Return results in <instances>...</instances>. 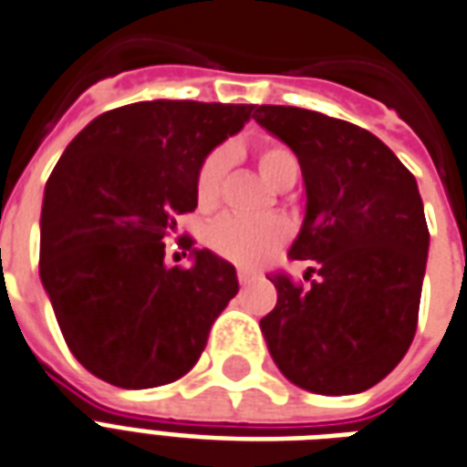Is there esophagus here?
I'll return each mask as SVG.
<instances>
[{
  "label": "esophagus",
  "mask_w": 467,
  "mask_h": 467,
  "mask_svg": "<svg viewBox=\"0 0 467 467\" xmlns=\"http://www.w3.org/2000/svg\"><path fill=\"white\" fill-rule=\"evenodd\" d=\"M254 278H256V275L251 274V271H238V284L241 285H248Z\"/></svg>",
  "instance_id": "1"
}]
</instances>
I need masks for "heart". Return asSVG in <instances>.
I'll list each match as a JSON object with an SVG mask.
<instances>
[{
  "instance_id": "1",
  "label": "heart",
  "mask_w": 467,
  "mask_h": 467,
  "mask_svg": "<svg viewBox=\"0 0 467 467\" xmlns=\"http://www.w3.org/2000/svg\"><path fill=\"white\" fill-rule=\"evenodd\" d=\"M296 159L285 146L271 144L258 149L256 166L264 182H274L278 171L285 163ZM223 169H226V154L223 151H213L206 156V161L201 163L199 179H196V196H199L201 206H211L219 193L221 179H223ZM288 236L284 221L278 219H246V216H221L213 221L209 229V246L219 254V256L229 258L238 266H256L264 258L274 254L275 248L281 246Z\"/></svg>"
}]
</instances>
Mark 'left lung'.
I'll return each mask as SVG.
<instances>
[{
	"mask_svg": "<svg viewBox=\"0 0 467 467\" xmlns=\"http://www.w3.org/2000/svg\"><path fill=\"white\" fill-rule=\"evenodd\" d=\"M254 119L301 163L304 226L291 258L308 285L274 275L278 301L261 331L278 370L321 396L376 386L410 348L428 261L413 173L378 136L341 119L264 104Z\"/></svg>",
	"mask_w": 467,
	"mask_h": 467,
	"instance_id": "8db88e82",
	"label": "left lung"
}]
</instances>
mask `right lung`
I'll use <instances>...</instances> for the list:
<instances>
[{"instance_id":"1","label":"right lung","mask_w":467,"mask_h":467,"mask_svg":"<svg viewBox=\"0 0 467 467\" xmlns=\"http://www.w3.org/2000/svg\"><path fill=\"white\" fill-rule=\"evenodd\" d=\"M251 114L254 104L136 101L81 129L54 166L39 275L74 358L111 386L189 373L238 294L229 261L193 248L192 266H166L163 241L196 209L203 159Z\"/></svg>"}]
</instances>
